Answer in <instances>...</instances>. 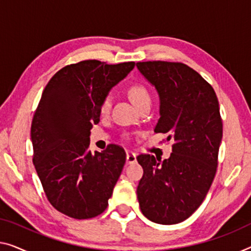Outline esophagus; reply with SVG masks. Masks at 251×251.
Returning <instances> with one entry per match:
<instances>
[{"label": "esophagus", "mask_w": 251, "mask_h": 251, "mask_svg": "<svg viewBox=\"0 0 251 251\" xmlns=\"http://www.w3.org/2000/svg\"><path fill=\"white\" fill-rule=\"evenodd\" d=\"M136 161V154L133 152H127L126 153V162L130 164Z\"/></svg>", "instance_id": "1"}]
</instances>
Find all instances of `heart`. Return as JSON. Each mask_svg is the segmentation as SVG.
Segmentation results:
<instances>
[{
	"instance_id": "heart-1",
	"label": "heart",
	"mask_w": 251,
	"mask_h": 251,
	"mask_svg": "<svg viewBox=\"0 0 251 251\" xmlns=\"http://www.w3.org/2000/svg\"><path fill=\"white\" fill-rule=\"evenodd\" d=\"M127 95H128L130 101L134 103L137 109L144 104H151V93L144 87L143 84L135 83L132 84L127 89ZM111 107V98L110 96L103 97L99 104V114L101 116H107L110 111Z\"/></svg>"
}]
</instances>
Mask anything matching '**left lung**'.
Segmentation results:
<instances>
[{
    "mask_svg": "<svg viewBox=\"0 0 251 251\" xmlns=\"http://www.w3.org/2000/svg\"><path fill=\"white\" fill-rule=\"evenodd\" d=\"M136 66L160 97L154 132L174 140L169 159L137 155L143 177L137 186L141 211L150 221H185L203 203L218 168L223 124L212 85L184 63L149 61Z\"/></svg>",
    "mask_w": 251,
    "mask_h": 251,
    "instance_id": "8db88e82",
    "label": "left lung"
}]
</instances>
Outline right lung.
I'll return each instance as SVG.
<instances>
[{"mask_svg":"<svg viewBox=\"0 0 251 251\" xmlns=\"http://www.w3.org/2000/svg\"><path fill=\"white\" fill-rule=\"evenodd\" d=\"M134 66L81 61L56 72L44 89L31 123L32 162L47 200L70 218H96L113 195L126 153L116 144L91 153L90 129L100 121L101 99Z\"/></svg>","mask_w":251,"mask_h":251,"instance_id":"right-lung-1","label":"right lung"}]
</instances>
